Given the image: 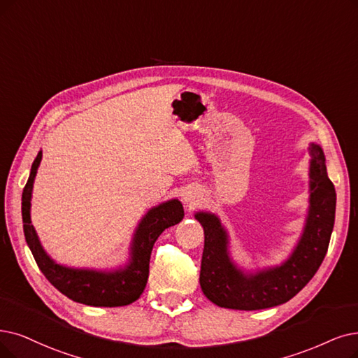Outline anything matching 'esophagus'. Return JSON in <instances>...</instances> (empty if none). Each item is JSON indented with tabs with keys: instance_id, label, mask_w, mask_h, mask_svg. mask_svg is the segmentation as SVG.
I'll return each instance as SVG.
<instances>
[{
	"instance_id": "1",
	"label": "esophagus",
	"mask_w": 358,
	"mask_h": 358,
	"mask_svg": "<svg viewBox=\"0 0 358 358\" xmlns=\"http://www.w3.org/2000/svg\"><path fill=\"white\" fill-rule=\"evenodd\" d=\"M182 198H183V203L185 204L192 207V206H195L199 201V192L195 191V189H188V191L183 192Z\"/></svg>"
}]
</instances>
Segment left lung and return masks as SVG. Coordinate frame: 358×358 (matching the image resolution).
<instances>
[{
  "mask_svg": "<svg viewBox=\"0 0 358 358\" xmlns=\"http://www.w3.org/2000/svg\"><path fill=\"white\" fill-rule=\"evenodd\" d=\"M308 169V211L303 234L287 260L278 266L245 271L229 251V234L210 211L195 213L204 229V251L199 285L204 295L219 307L263 310L289 301L311 280L327 252L334 231L336 192L327 178L320 145L311 142Z\"/></svg>",
  "mask_w": 358,
  "mask_h": 358,
  "instance_id": "obj_1",
  "label": "left lung"
}]
</instances>
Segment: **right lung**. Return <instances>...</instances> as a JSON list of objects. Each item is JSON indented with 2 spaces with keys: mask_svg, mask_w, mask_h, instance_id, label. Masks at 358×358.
Returning a JSON list of instances; mask_svg holds the SVG:
<instances>
[{
  "mask_svg": "<svg viewBox=\"0 0 358 358\" xmlns=\"http://www.w3.org/2000/svg\"><path fill=\"white\" fill-rule=\"evenodd\" d=\"M42 151L32 163L31 175L22 194L23 232L27 247L44 276L52 287L76 303L92 307H122L132 304L144 292L150 273V259L154 242L164 229L178 224L183 216V206L178 198L150 208L138 223L129 248V260L111 270L78 268L54 262L42 247L31 220V199Z\"/></svg>",
  "mask_w": 358,
  "mask_h": 358,
  "instance_id": "right-lung-1",
  "label": "right lung"
}]
</instances>
